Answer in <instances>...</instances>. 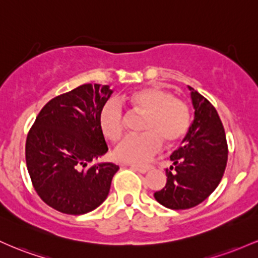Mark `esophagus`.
Masks as SVG:
<instances>
[{
    "label": "esophagus",
    "instance_id": "34e87169",
    "mask_svg": "<svg viewBox=\"0 0 258 258\" xmlns=\"http://www.w3.org/2000/svg\"><path fill=\"white\" fill-rule=\"evenodd\" d=\"M130 167L133 168V169L138 170L139 173H141V174H145V173L150 172V170L152 169V166H138V164H130Z\"/></svg>",
    "mask_w": 258,
    "mask_h": 258
}]
</instances>
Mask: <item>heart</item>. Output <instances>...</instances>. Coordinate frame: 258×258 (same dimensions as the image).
<instances>
[{
  "mask_svg": "<svg viewBox=\"0 0 258 258\" xmlns=\"http://www.w3.org/2000/svg\"><path fill=\"white\" fill-rule=\"evenodd\" d=\"M133 112L143 114L144 133L129 135L114 149V157L126 163H145L161 150L163 140L174 144L184 137L190 125V111L184 101L157 86L139 89L126 97ZM103 135L119 140L125 128V113L118 102L109 101L98 117Z\"/></svg>",
  "mask_w": 258,
  "mask_h": 258,
  "instance_id": "1",
  "label": "heart"
}]
</instances>
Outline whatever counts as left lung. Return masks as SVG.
I'll return each instance as SVG.
<instances>
[{"instance_id":"8db88e82","label":"left lung","mask_w":258,"mask_h":258,"mask_svg":"<svg viewBox=\"0 0 258 258\" xmlns=\"http://www.w3.org/2000/svg\"><path fill=\"white\" fill-rule=\"evenodd\" d=\"M189 90L194 120L181 146L170 155L173 166L166 170V186L155 192V199L170 210H187L205 201L227 167L228 145L221 118L207 98L191 86Z\"/></svg>"}]
</instances>
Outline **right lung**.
Wrapping results in <instances>:
<instances>
[{"label":"right lung","instance_id":"obj_1","mask_svg":"<svg viewBox=\"0 0 258 258\" xmlns=\"http://www.w3.org/2000/svg\"><path fill=\"white\" fill-rule=\"evenodd\" d=\"M108 85L84 84L48 101L29 130L25 160L31 183L46 205L84 215L107 199L113 163L88 167L108 151L98 117L112 95Z\"/></svg>","mask_w":258,"mask_h":258}]
</instances>
